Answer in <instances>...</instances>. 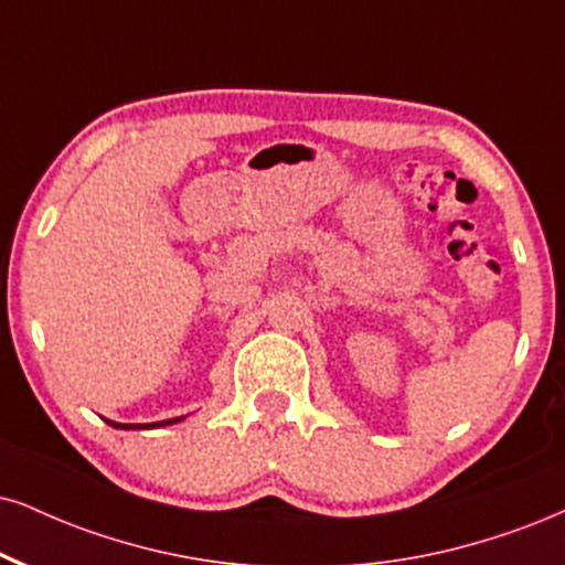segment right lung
<instances>
[{
	"label": "right lung",
	"mask_w": 565,
	"mask_h": 565,
	"mask_svg": "<svg viewBox=\"0 0 565 565\" xmlns=\"http://www.w3.org/2000/svg\"><path fill=\"white\" fill-rule=\"evenodd\" d=\"M178 422H183V416H178V419L154 422V424H117V422H109L107 419L109 427H115V429H154V427H167V424H178Z\"/></svg>",
	"instance_id": "right-lung-1"
}]
</instances>
